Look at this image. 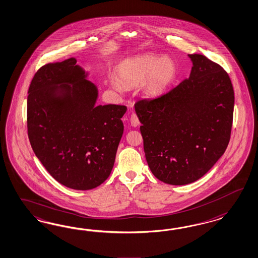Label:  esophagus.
Instances as JSON below:
<instances>
[{
  "instance_id": "1",
  "label": "esophagus",
  "mask_w": 258,
  "mask_h": 258,
  "mask_svg": "<svg viewBox=\"0 0 258 258\" xmlns=\"http://www.w3.org/2000/svg\"><path fill=\"white\" fill-rule=\"evenodd\" d=\"M130 122H131V125L134 126V127H137V126L140 124L139 118H138V116H137L135 113H133L132 115H131Z\"/></svg>"
}]
</instances>
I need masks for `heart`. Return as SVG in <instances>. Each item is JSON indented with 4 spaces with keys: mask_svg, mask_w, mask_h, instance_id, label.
Segmentation results:
<instances>
[{
    "mask_svg": "<svg viewBox=\"0 0 258 258\" xmlns=\"http://www.w3.org/2000/svg\"><path fill=\"white\" fill-rule=\"evenodd\" d=\"M174 75L175 66L171 59L144 53L127 59L119 66L118 82H113V87L116 89H132L145 81V93L156 96L167 89Z\"/></svg>",
    "mask_w": 258,
    "mask_h": 258,
    "instance_id": "1",
    "label": "heart"
}]
</instances>
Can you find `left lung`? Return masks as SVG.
<instances>
[{"instance_id":"8db88e82","label":"left lung","mask_w":258,"mask_h":258,"mask_svg":"<svg viewBox=\"0 0 258 258\" xmlns=\"http://www.w3.org/2000/svg\"><path fill=\"white\" fill-rule=\"evenodd\" d=\"M187 79L135 110L148 166L158 180L182 185L197 181L228 146L235 95L228 74L202 54H188Z\"/></svg>"}]
</instances>
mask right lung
<instances>
[{
  "label": "right lung",
  "mask_w": 258,
  "mask_h": 258,
  "mask_svg": "<svg viewBox=\"0 0 258 258\" xmlns=\"http://www.w3.org/2000/svg\"><path fill=\"white\" fill-rule=\"evenodd\" d=\"M76 62L49 63L36 73L28 90L27 131L35 155L57 182L88 190L110 175L127 107L97 105V87Z\"/></svg>",
  "instance_id": "1"
}]
</instances>
